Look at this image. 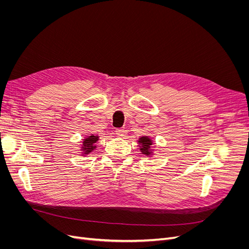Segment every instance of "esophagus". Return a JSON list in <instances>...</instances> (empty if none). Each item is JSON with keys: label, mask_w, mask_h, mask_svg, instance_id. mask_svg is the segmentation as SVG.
Here are the masks:
<instances>
[{"label": "esophagus", "mask_w": 249, "mask_h": 249, "mask_svg": "<svg viewBox=\"0 0 249 249\" xmlns=\"http://www.w3.org/2000/svg\"><path fill=\"white\" fill-rule=\"evenodd\" d=\"M116 134L119 135V136H124L125 129L124 128H118V129H116Z\"/></svg>", "instance_id": "34e87169"}]
</instances>
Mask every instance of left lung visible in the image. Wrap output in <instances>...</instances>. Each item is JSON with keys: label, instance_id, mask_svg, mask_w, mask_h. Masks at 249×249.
<instances>
[{"label": "left lung", "instance_id": "left-lung-1", "mask_svg": "<svg viewBox=\"0 0 249 249\" xmlns=\"http://www.w3.org/2000/svg\"><path fill=\"white\" fill-rule=\"evenodd\" d=\"M139 142L141 143V152L143 154H146V155H149L151 152H150V145L152 144V141L147 137V136H143L139 139Z\"/></svg>", "mask_w": 249, "mask_h": 249}]
</instances>
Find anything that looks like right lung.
<instances>
[{
  "label": "right lung",
  "mask_w": 249,
  "mask_h": 249,
  "mask_svg": "<svg viewBox=\"0 0 249 249\" xmlns=\"http://www.w3.org/2000/svg\"><path fill=\"white\" fill-rule=\"evenodd\" d=\"M98 138H99L98 136L90 135V136H89L88 138L85 139V141L83 142V150H84L85 154L89 153L90 151H93L96 148L95 143L97 142Z\"/></svg>",
  "instance_id": "obj_1"
}]
</instances>
